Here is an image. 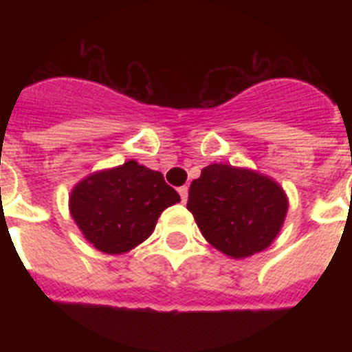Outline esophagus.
<instances>
[{"label": "esophagus", "instance_id": "1", "mask_svg": "<svg viewBox=\"0 0 352 352\" xmlns=\"http://www.w3.org/2000/svg\"><path fill=\"white\" fill-rule=\"evenodd\" d=\"M178 192L182 195V203H186L188 201V186H179Z\"/></svg>", "mask_w": 352, "mask_h": 352}]
</instances>
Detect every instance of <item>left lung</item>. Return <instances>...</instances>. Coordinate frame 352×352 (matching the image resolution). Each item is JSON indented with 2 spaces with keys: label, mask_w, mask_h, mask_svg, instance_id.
<instances>
[{
  "label": "left lung",
  "mask_w": 352,
  "mask_h": 352,
  "mask_svg": "<svg viewBox=\"0 0 352 352\" xmlns=\"http://www.w3.org/2000/svg\"><path fill=\"white\" fill-rule=\"evenodd\" d=\"M287 206L278 183L227 164L204 167L192 182L186 203L208 243L232 259L270 247L280 232Z\"/></svg>",
  "instance_id": "1"
}]
</instances>
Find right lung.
Returning a JSON list of instances; mask_svg holds the SVG:
<instances>
[{"instance_id": "add662e5", "label": "right lung", "mask_w": 352, "mask_h": 352, "mask_svg": "<svg viewBox=\"0 0 352 352\" xmlns=\"http://www.w3.org/2000/svg\"><path fill=\"white\" fill-rule=\"evenodd\" d=\"M176 203L178 192L162 173L129 160L77 183L70 213L96 250L123 254L149 238L162 211Z\"/></svg>"}]
</instances>
